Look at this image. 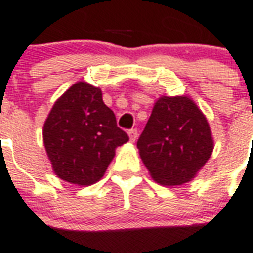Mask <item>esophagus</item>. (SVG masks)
Masks as SVG:
<instances>
[{
	"label": "esophagus",
	"instance_id": "34e87169",
	"mask_svg": "<svg viewBox=\"0 0 253 253\" xmlns=\"http://www.w3.org/2000/svg\"><path fill=\"white\" fill-rule=\"evenodd\" d=\"M128 136H130L131 142H135L136 138H138V130H136V128H131V130H128Z\"/></svg>",
	"mask_w": 253,
	"mask_h": 253
}]
</instances>
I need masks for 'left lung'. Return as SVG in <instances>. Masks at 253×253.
I'll list each match as a JSON object with an SVG mask.
<instances>
[{
  "mask_svg": "<svg viewBox=\"0 0 253 253\" xmlns=\"http://www.w3.org/2000/svg\"><path fill=\"white\" fill-rule=\"evenodd\" d=\"M154 180L165 186L190 182L213 150L208 122L187 96H162L136 142Z\"/></svg>",
  "mask_w": 253,
  "mask_h": 253,
  "instance_id": "8db88e82",
  "label": "left lung"
}]
</instances>
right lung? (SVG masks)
I'll use <instances>...</instances> for the list:
<instances>
[{
  "instance_id": "obj_1",
  "label": "right lung",
  "mask_w": 253,
  "mask_h": 253,
  "mask_svg": "<svg viewBox=\"0 0 253 253\" xmlns=\"http://www.w3.org/2000/svg\"><path fill=\"white\" fill-rule=\"evenodd\" d=\"M127 140L113 110L102 101L101 88L86 82L73 84L54 103L43 126V143L54 172L78 186L98 182L115 148Z\"/></svg>"
}]
</instances>
